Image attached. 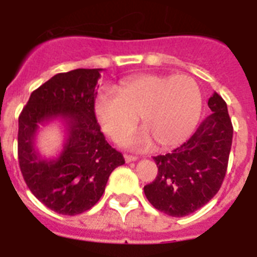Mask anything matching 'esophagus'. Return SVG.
<instances>
[{"label":"esophagus","instance_id":"obj_1","mask_svg":"<svg viewBox=\"0 0 257 257\" xmlns=\"http://www.w3.org/2000/svg\"><path fill=\"white\" fill-rule=\"evenodd\" d=\"M138 160V157L136 156H130V154H124V161H126L127 163L130 162H134V161Z\"/></svg>","mask_w":257,"mask_h":257}]
</instances>
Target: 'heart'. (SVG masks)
<instances>
[{
    "instance_id": "obj_1",
    "label": "heart",
    "mask_w": 257,
    "mask_h": 257,
    "mask_svg": "<svg viewBox=\"0 0 257 257\" xmlns=\"http://www.w3.org/2000/svg\"><path fill=\"white\" fill-rule=\"evenodd\" d=\"M94 110L110 139L119 140L131 133L140 115L147 130L124 143L145 148L154 139L161 148H172L185 142L196 128L202 92L187 74H144L122 81L118 91L109 86L101 88Z\"/></svg>"
}]
</instances>
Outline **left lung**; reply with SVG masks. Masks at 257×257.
Wrapping results in <instances>:
<instances>
[{"label":"left lung","instance_id":"1","mask_svg":"<svg viewBox=\"0 0 257 257\" xmlns=\"http://www.w3.org/2000/svg\"><path fill=\"white\" fill-rule=\"evenodd\" d=\"M212 110L188 142L165 156L153 157L158 174L144 187L152 206L183 217L205 206L225 178L233 139L226 103L217 92L208 99Z\"/></svg>","mask_w":257,"mask_h":257}]
</instances>
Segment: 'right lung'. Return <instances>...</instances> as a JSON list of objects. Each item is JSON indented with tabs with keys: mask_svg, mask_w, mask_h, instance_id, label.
Instances as JSON below:
<instances>
[{
	"mask_svg": "<svg viewBox=\"0 0 257 257\" xmlns=\"http://www.w3.org/2000/svg\"><path fill=\"white\" fill-rule=\"evenodd\" d=\"M103 69L59 73L31 94L19 115L20 171L33 196L61 215L90 210L105 190L109 175L124 163L108 144L95 117L96 83ZM60 119L66 127L63 151L45 159L35 148L40 124Z\"/></svg>",
	"mask_w": 257,
	"mask_h": 257,
	"instance_id": "add662e5",
	"label": "right lung"
}]
</instances>
